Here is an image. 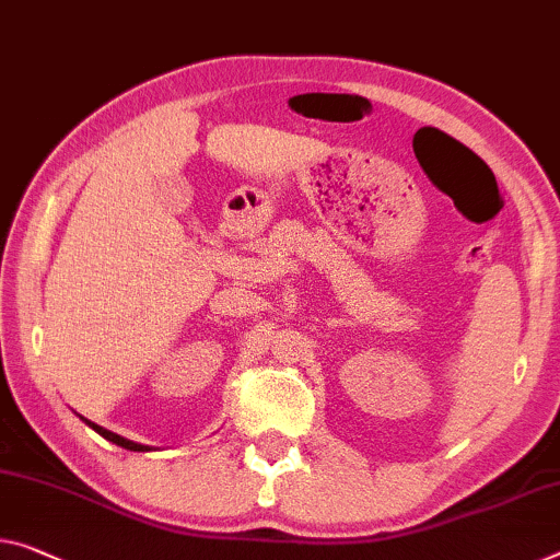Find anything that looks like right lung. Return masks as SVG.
<instances>
[{"mask_svg":"<svg viewBox=\"0 0 560 560\" xmlns=\"http://www.w3.org/2000/svg\"><path fill=\"white\" fill-rule=\"evenodd\" d=\"M84 423H88L92 430H97V433H100L102 438H107V441L119 445V448H127V451H148V448H144V445H140V443H132V441H127V438H122V435L112 433V430H107V428H102V425H97V423H90L88 418H84Z\"/></svg>","mask_w":560,"mask_h":560,"instance_id":"obj_1","label":"right lung"}]
</instances>
